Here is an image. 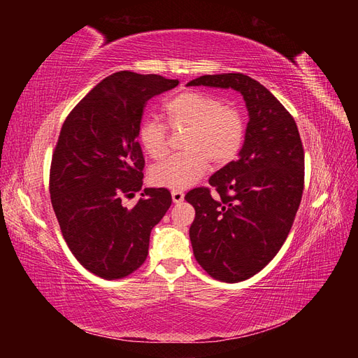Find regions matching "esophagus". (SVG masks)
I'll return each instance as SVG.
<instances>
[{"label": "esophagus", "mask_w": 358, "mask_h": 358, "mask_svg": "<svg viewBox=\"0 0 358 358\" xmlns=\"http://www.w3.org/2000/svg\"><path fill=\"white\" fill-rule=\"evenodd\" d=\"M183 192L180 189H173L171 191V199H173V203H180L183 201Z\"/></svg>", "instance_id": "1"}]
</instances>
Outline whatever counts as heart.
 I'll return each instance as SVG.
<instances>
[{
    "label": "heart",
    "mask_w": 358,
    "mask_h": 358,
    "mask_svg": "<svg viewBox=\"0 0 358 358\" xmlns=\"http://www.w3.org/2000/svg\"><path fill=\"white\" fill-rule=\"evenodd\" d=\"M170 127L188 129L187 152L157 162L149 171L154 185L185 189L194 185L209 169L229 164L242 149L245 117L239 107L224 103L220 96L183 91L164 106ZM138 142L152 158L164 157L169 148V128L158 117L148 116L138 127Z\"/></svg>",
    "instance_id": "heart-1"
}]
</instances>
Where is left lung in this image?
Segmentation results:
<instances>
[{
  "mask_svg": "<svg viewBox=\"0 0 358 358\" xmlns=\"http://www.w3.org/2000/svg\"><path fill=\"white\" fill-rule=\"evenodd\" d=\"M234 90L249 121L239 158L209 183L189 191L196 209L189 239L197 263L222 282H241L264 268L284 245L305 183V152L294 117L264 86L242 73L206 74L188 86Z\"/></svg>",
  "mask_w": 358,
  "mask_h": 358,
  "instance_id": "obj_1",
  "label": "left lung"
}]
</instances>
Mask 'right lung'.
<instances>
[{
    "label": "right lung",
    "instance_id": "obj_1",
    "mask_svg": "<svg viewBox=\"0 0 358 358\" xmlns=\"http://www.w3.org/2000/svg\"><path fill=\"white\" fill-rule=\"evenodd\" d=\"M178 79L119 71L101 80L64 122L52 155L49 191L64 241L103 279H121L145 263L149 237L171 204L166 188H145L134 208L122 197L142 189L137 142L143 109Z\"/></svg>",
    "mask_w": 358,
    "mask_h": 358
}]
</instances>
